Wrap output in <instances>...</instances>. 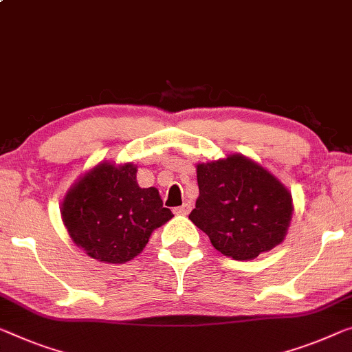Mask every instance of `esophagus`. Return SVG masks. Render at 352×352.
<instances>
[{
	"instance_id": "1",
	"label": "esophagus",
	"mask_w": 352,
	"mask_h": 352,
	"mask_svg": "<svg viewBox=\"0 0 352 352\" xmlns=\"http://www.w3.org/2000/svg\"><path fill=\"white\" fill-rule=\"evenodd\" d=\"M190 210H192L190 204L186 203V204H182L181 208H175V209H173V212H175L176 215H188V212H190Z\"/></svg>"
}]
</instances>
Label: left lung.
<instances>
[{"mask_svg": "<svg viewBox=\"0 0 352 352\" xmlns=\"http://www.w3.org/2000/svg\"><path fill=\"white\" fill-rule=\"evenodd\" d=\"M199 197L188 215L221 255L248 261L285 239L293 198L274 175L241 154L197 165Z\"/></svg>", "mask_w": 352, "mask_h": 352, "instance_id": "left-lung-1", "label": "left lung"}]
</instances>
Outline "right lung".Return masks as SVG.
Listing matches in <instances>:
<instances>
[{
  "label": "right lung",
  "mask_w": 352,
  "mask_h": 352,
  "mask_svg": "<svg viewBox=\"0 0 352 352\" xmlns=\"http://www.w3.org/2000/svg\"><path fill=\"white\" fill-rule=\"evenodd\" d=\"M61 217L75 244L102 263L133 259L173 214L155 187L142 188L137 166L100 162L69 188Z\"/></svg>",
  "instance_id": "add662e5"
}]
</instances>
